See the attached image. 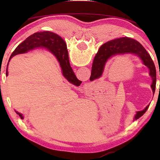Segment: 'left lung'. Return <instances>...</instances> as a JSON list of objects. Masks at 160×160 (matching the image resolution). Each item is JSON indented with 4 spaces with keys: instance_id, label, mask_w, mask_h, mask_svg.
<instances>
[{
    "instance_id": "obj_1",
    "label": "left lung",
    "mask_w": 160,
    "mask_h": 160,
    "mask_svg": "<svg viewBox=\"0 0 160 160\" xmlns=\"http://www.w3.org/2000/svg\"><path fill=\"white\" fill-rule=\"evenodd\" d=\"M62 45H63V48H61V50L63 51H66V44L63 39H62ZM123 53L136 54L142 61L143 63L150 69V75L152 78V84L151 88L152 89V91L155 92L157 80L155 63L145 48L136 40L128 37H122L112 40L105 43L99 48L97 56L94 59L92 68V74L93 75L94 79L101 76L105 63L108 59L114 55ZM148 107L149 106L141 112H137L135 118L138 119L142 116L148 110Z\"/></svg>"
}]
</instances>
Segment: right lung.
I'll use <instances>...</instances> for the list:
<instances>
[{"label":"right lung","mask_w":160,"mask_h":160,"mask_svg":"<svg viewBox=\"0 0 160 160\" xmlns=\"http://www.w3.org/2000/svg\"><path fill=\"white\" fill-rule=\"evenodd\" d=\"M62 38L59 37L58 34H56L51 32H37L32 34L31 36L27 38V39L22 42L18 47L13 51L12 55L10 56L9 61L12 56L17 54L26 52L28 50L33 49L37 47H45L48 49H50L56 57L57 58L58 61L60 63V66L63 71V75L70 82L73 83L75 78H76L73 71L70 66L68 52V51H63L61 50L63 48L62 45ZM9 62V61H8ZM8 68V66H7ZM6 74H8V70H6ZM18 114L22 117V114L17 112Z\"/></svg>","instance_id":"right-lung-1"}]
</instances>
